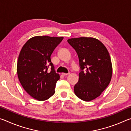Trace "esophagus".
I'll return each instance as SVG.
<instances>
[{"instance_id":"1","label":"esophagus","mask_w":131,"mask_h":131,"mask_svg":"<svg viewBox=\"0 0 131 131\" xmlns=\"http://www.w3.org/2000/svg\"><path fill=\"white\" fill-rule=\"evenodd\" d=\"M62 74L63 75V76H67V75L69 74V73H62Z\"/></svg>"}]
</instances>
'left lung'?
I'll return each mask as SVG.
<instances>
[{"instance_id":"8db88e82","label":"left lung","mask_w":131,"mask_h":131,"mask_svg":"<svg viewBox=\"0 0 131 131\" xmlns=\"http://www.w3.org/2000/svg\"><path fill=\"white\" fill-rule=\"evenodd\" d=\"M68 42L76 51L79 59V79L74 92L81 100L92 101L107 88L112 79L109 53L101 41L92 37L72 38Z\"/></svg>"}]
</instances>
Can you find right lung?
Segmentation results:
<instances>
[{
    "mask_svg": "<svg viewBox=\"0 0 131 131\" xmlns=\"http://www.w3.org/2000/svg\"><path fill=\"white\" fill-rule=\"evenodd\" d=\"M63 37L35 36L22 48L17 62L18 77L26 92L39 101L47 100L55 93L59 75L55 72L51 55ZM51 66V71H48Z\"/></svg>",
    "mask_w": 131,
    "mask_h": 131,
    "instance_id": "add662e5",
    "label": "right lung"
}]
</instances>
